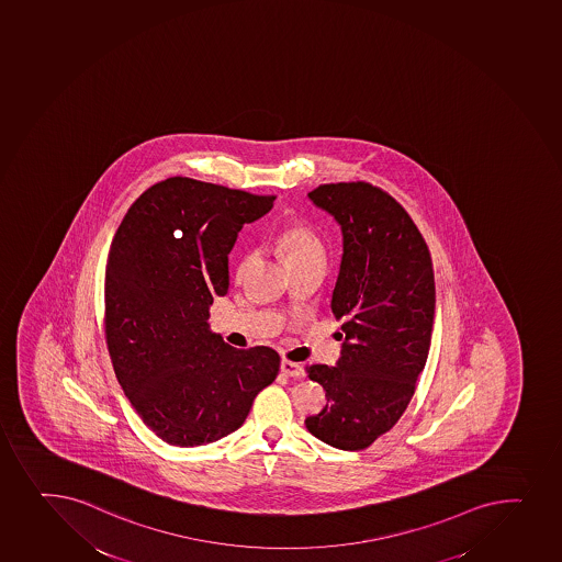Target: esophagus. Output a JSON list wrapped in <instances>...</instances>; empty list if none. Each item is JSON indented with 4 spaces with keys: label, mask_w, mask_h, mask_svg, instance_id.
Instances as JSON below:
<instances>
[{
    "label": "esophagus",
    "mask_w": 562,
    "mask_h": 562,
    "mask_svg": "<svg viewBox=\"0 0 562 562\" xmlns=\"http://www.w3.org/2000/svg\"><path fill=\"white\" fill-rule=\"evenodd\" d=\"M281 372L289 378H300L303 373L302 364L292 361H281Z\"/></svg>",
    "instance_id": "esophagus-1"
}]
</instances>
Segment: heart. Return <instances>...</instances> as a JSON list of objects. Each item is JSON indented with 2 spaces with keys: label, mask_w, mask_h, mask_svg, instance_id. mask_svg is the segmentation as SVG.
<instances>
[{
  "label": "heart",
  "mask_w": 562,
  "mask_h": 562,
  "mask_svg": "<svg viewBox=\"0 0 562 562\" xmlns=\"http://www.w3.org/2000/svg\"><path fill=\"white\" fill-rule=\"evenodd\" d=\"M276 244H278L279 255L283 257L286 268L308 262V260L324 259V249H322L318 237L314 235L313 231L308 229L307 225L300 224V222L284 225ZM249 260H251L249 254L240 257L237 267L238 273L248 270Z\"/></svg>",
  "instance_id": "obj_1"
}]
</instances>
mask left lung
<instances>
[{
    "mask_svg": "<svg viewBox=\"0 0 562 562\" xmlns=\"http://www.w3.org/2000/svg\"><path fill=\"white\" fill-rule=\"evenodd\" d=\"M308 200L342 233L331 311L344 319V342L335 367L305 368L327 397L305 426L333 448L357 451L396 426L426 367L435 322L431 255L405 209L372 184H322Z\"/></svg>",
    "mask_w": 562,
    "mask_h": 562,
    "instance_id": "obj_1",
    "label": "left lung"
}]
</instances>
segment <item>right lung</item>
<instances>
[{
	"mask_svg": "<svg viewBox=\"0 0 562 562\" xmlns=\"http://www.w3.org/2000/svg\"><path fill=\"white\" fill-rule=\"evenodd\" d=\"M273 200L170 178L131 205L114 235L106 346L131 405L170 446L195 448L237 431L278 378L273 349L233 348L209 325L214 295L229 289L238 231L270 213Z\"/></svg>",
	"mask_w": 562,
	"mask_h": 562,
	"instance_id": "add662e5",
	"label": "right lung"
}]
</instances>
